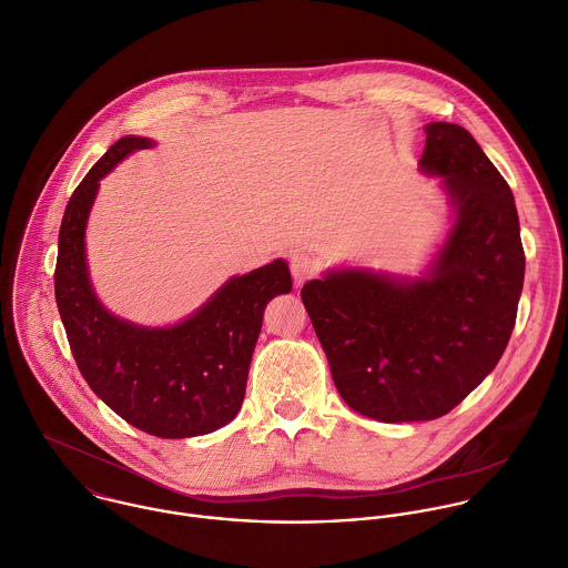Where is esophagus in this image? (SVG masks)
Here are the masks:
<instances>
[{"instance_id":"esophagus-1","label":"esophagus","mask_w":568,"mask_h":568,"mask_svg":"<svg viewBox=\"0 0 568 568\" xmlns=\"http://www.w3.org/2000/svg\"><path fill=\"white\" fill-rule=\"evenodd\" d=\"M288 264H291V273H293L295 286H302L308 277H313L317 273V262L308 253H304V251H293Z\"/></svg>"}]
</instances>
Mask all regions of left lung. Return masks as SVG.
I'll return each mask as SVG.
<instances>
[{"mask_svg": "<svg viewBox=\"0 0 568 568\" xmlns=\"http://www.w3.org/2000/svg\"><path fill=\"white\" fill-rule=\"evenodd\" d=\"M417 169L450 217L417 275L335 266L302 288L335 388L364 417L399 424L453 410L499 362L515 326L524 248L513 193L473 135L424 126Z\"/></svg>", "mask_w": 568, "mask_h": 568, "instance_id": "8db88e82", "label": "left lung"}]
</instances>
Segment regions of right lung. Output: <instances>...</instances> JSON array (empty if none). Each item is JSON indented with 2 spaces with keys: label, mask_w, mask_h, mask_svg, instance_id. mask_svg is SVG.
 Returning <instances> with one entry per match:
<instances>
[{
  "label": "right lung",
  "mask_w": 568,
  "mask_h": 568,
  "mask_svg": "<svg viewBox=\"0 0 568 568\" xmlns=\"http://www.w3.org/2000/svg\"><path fill=\"white\" fill-rule=\"evenodd\" d=\"M155 140H118L75 189L58 240L55 300L73 357L93 388L131 426L164 439L213 433L242 408L251 357L266 304L291 293L288 264L277 257L229 277L197 311L166 326L111 313L95 293L87 226L100 182Z\"/></svg>",
  "instance_id": "obj_1"
}]
</instances>
